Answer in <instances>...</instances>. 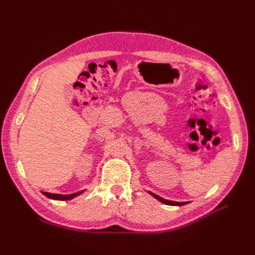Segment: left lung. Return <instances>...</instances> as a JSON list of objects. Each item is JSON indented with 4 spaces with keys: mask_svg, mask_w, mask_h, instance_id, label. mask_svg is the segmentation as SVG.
I'll return each mask as SVG.
<instances>
[{
    "mask_svg": "<svg viewBox=\"0 0 255 255\" xmlns=\"http://www.w3.org/2000/svg\"><path fill=\"white\" fill-rule=\"evenodd\" d=\"M150 194L154 197V198H156L157 200H159L160 202H163V203H165V204H168V205H184V204H187L188 202H174V201H169V200H165V199H163L161 197H159V196H157V195H155V194H153V192H150Z\"/></svg>",
    "mask_w": 255,
    "mask_h": 255,
    "instance_id": "8db88e82",
    "label": "left lung"
}]
</instances>
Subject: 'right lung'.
<instances>
[{"label":"right lung","mask_w":255,"mask_h":255,"mask_svg":"<svg viewBox=\"0 0 255 255\" xmlns=\"http://www.w3.org/2000/svg\"><path fill=\"white\" fill-rule=\"evenodd\" d=\"M82 192H83V190L74 192V194H71V195H57V194H51V192H44L43 191V195L47 196L50 199H54V200H71L74 197L82 194Z\"/></svg>","instance_id":"add662e5"}]
</instances>
